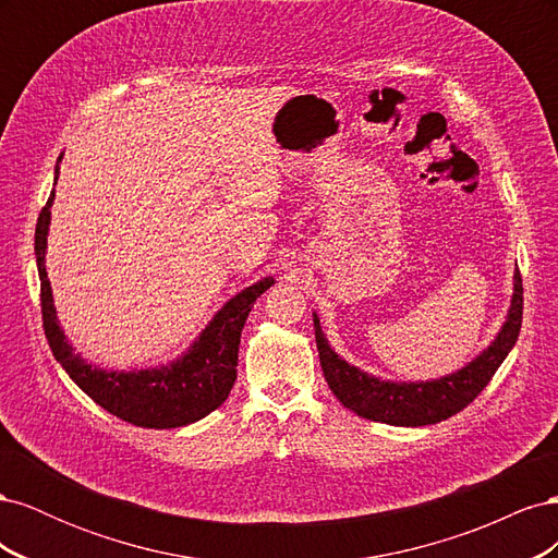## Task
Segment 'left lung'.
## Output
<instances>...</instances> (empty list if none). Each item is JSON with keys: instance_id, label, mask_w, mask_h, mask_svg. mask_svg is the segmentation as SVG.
<instances>
[{"instance_id": "obj_1", "label": "left lung", "mask_w": 558, "mask_h": 558, "mask_svg": "<svg viewBox=\"0 0 558 558\" xmlns=\"http://www.w3.org/2000/svg\"><path fill=\"white\" fill-rule=\"evenodd\" d=\"M521 314H523V286L517 269L512 307L494 344L470 365L459 369V373L435 379V381H426V384L379 381L375 377H367L365 373H361V369L351 367L328 347L316 316H314V335H316L320 367H324V377L335 398L340 400L347 410L356 412L363 418L379 421V424L428 426L459 414L484 391V386L492 381L496 369L505 359H508V353L517 342L519 330H521Z\"/></svg>"}]
</instances>
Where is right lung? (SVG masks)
Returning <instances> with one entry per match:
<instances>
[{"label":"right lung","instance_id":"obj_1","mask_svg":"<svg viewBox=\"0 0 558 558\" xmlns=\"http://www.w3.org/2000/svg\"><path fill=\"white\" fill-rule=\"evenodd\" d=\"M60 160V158H58ZM58 172V170H56ZM56 193H50L46 207L37 218L35 253L41 281V320L44 332L56 361L74 379L83 393H88L99 408L113 416L142 428H177L193 424L221 408L238 379L240 337L253 302L265 293L275 279H263L256 286L234 295L228 305L214 316L207 330L199 335L191 353L170 367L140 369V373H105L74 356L58 326L53 295L44 265L46 234L50 223V207Z\"/></svg>","mask_w":558,"mask_h":558}]
</instances>
